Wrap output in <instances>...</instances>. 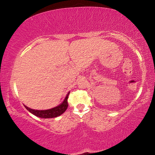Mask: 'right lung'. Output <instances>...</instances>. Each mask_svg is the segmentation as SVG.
<instances>
[{"mask_svg": "<svg viewBox=\"0 0 155 155\" xmlns=\"http://www.w3.org/2000/svg\"><path fill=\"white\" fill-rule=\"evenodd\" d=\"M69 93L67 94L66 97H65V100L63 101V102L59 106H56V107L50 108V109L48 110H34L32 109V108H28V106H25V107L26 108V109L28 111H29L31 114H34L35 116L41 117V118H54V117H57L58 116H60L62 114H63L64 112L66 111L68 106V97Z\"/></svg>", "mask_w": 155, "mask_h": 155, "instance_id": "obj_1", "label": "right lung"}]
</instances>
